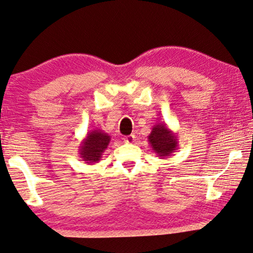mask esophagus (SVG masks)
<instances>
[{
	"instance_id": "34e87169",
	"label": "esophagus",
	"mask_w": 253,
	"mask_h": 253,
	"mask_svg": "<svg viewBox=\"0 0 253 253\" xmlns=\"http://www.w3.org/2000/svg\"><path fill=\"white\" fill-rule=\"evenodd\" d=\"M124 142L126 143H133L134 140H135V137L133 134H130V135H126V137L123 138Z\"/></svg>"
}]
</instances>
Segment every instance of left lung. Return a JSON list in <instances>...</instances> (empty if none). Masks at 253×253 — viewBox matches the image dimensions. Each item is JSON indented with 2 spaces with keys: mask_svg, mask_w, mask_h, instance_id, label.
<instances>
[{
  "mask_svg": "<svg viewBox=\"0 0 253 253\" xmlns=\"http://www.w3.org/2000/svg\"><path fill=\"white\" fill-rule=\"evenodd\" d=\"M148 141L151 149L159 158L170 156V154L177 149L178 145L177 134L169 129L166 123H157L154 126L148 135Z\"/></svg>",
  "mask_w": 253,
  "mask_h": 253,
  "instance_id": "left-lung-1",
  "label": "left lung"
}]
</instances>
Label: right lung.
<instances>
[{
    "mask_svg": "<svg viewBox=\"0 0 253 253\" xmlns=\"http://www.w3.org/2000/svg\"><path fill=\"white\" fill-rule=\"evenodd\" d=\"M110 141L111 135H108L106 132L98 129L89 131L79 146L81 161H84L89 165L98 163L104 151L107 149Z\"/></svg>",
    "mask_w": 253,
    "mask_h": 253,
    "instance_id": "obj_1",
    "label": "right lung"
}]
</instances>
